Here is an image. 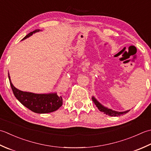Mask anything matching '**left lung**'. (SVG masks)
Wrapping results in <instances>:
<instances>
[{
    "mask_svg": "<svg viewBox=\"0 0 151 151\" xmlns=\"http://www.w3.org/2000/svg\"><path fill=\"white\" fill-rule=\"evenodd\" d=\"M92 100H93V101L95 105L96 106V107H98V109H99L100 111L106 113V115H108L109 116H119V115H123V114H125V113H128L129 111H130V110H128V111H122V112L116 111L109 109L106 107H104L103 105H101V104L99 102V101H98L94 96L92 97Z\"/></svg>",
    "mask_w": 151,
    "mask_h": 151,
    "instance_id": "obj_1",
    "label": "left lung"
}]
</instances>
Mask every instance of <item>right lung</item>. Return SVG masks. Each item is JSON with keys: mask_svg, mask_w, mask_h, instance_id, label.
Segmentation results:
<instances>
[{"mask_svg": "<svg viewBox=\"0 0 151 151\" xmlns=\"http://www.w3.org/2000/svg\"><path fill=\"white\" fill-rule=\"evenodd\" d=\"M40 31L36 29L24 36L22 40L32 36V34ZM11 88L15 97L20 102L32 111L36 113H47L57 111L63 105V98L58 96L57 93L35 94L29 92L21 91L15 88L11 81L10 74L8 73Z\"/></svg>", "mask_w": 151, "mask_h": 151, "instance_id": "add662e5", "label": "right lung"}]
</instances>
